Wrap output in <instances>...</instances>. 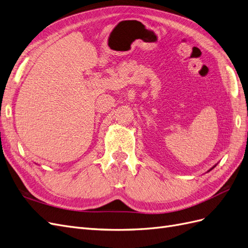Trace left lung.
<instances>
[{"mask_svg":"<svg viewBox=\"0 0 248 248\" xmlns=\"http://www.w3.org/2000/svg\"><path fill=\"white\" fill-rule=\"evenodd\" d=\"M216 166H217V163H216V164H215V166H213V167H212V168H211V169H210V170H208V171H210V170H213V169H214V168H215V167H216Z\"/></svg>","mask_w":248,"mask_h":248,"instance_id":"1","label":"left lung"}]
</instances>
